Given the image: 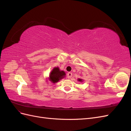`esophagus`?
Here are the masks:
<instances>
[{"label": "esophagus", "instance_id": "34e87169", "mask_svg": "<svg viewBox=\"0 0 131 131\" xmlns=\"http://www.w3.org/2000/svg\"><path fill=\"white\" fill-rule=\"evenodd\" d=\"M72 73H70V72H69L68 74H67V78H68V79H70L71 78H72Z\"/></svg>", "mask_w": 131, "mask_h": 131}]
</instances>
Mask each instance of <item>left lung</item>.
Returning a JSON list of instances; mask_svg holds the SVG:
<instances>
[{
  "label": "left lung",
  "mask_w": 131,
  "mask_h": 131,
  "mask_svg": "<svg viewBox=\"0 0 131 131\" xmlns=\"http://www.w3.org/2000/svg\"><path fill=\"white\" fill-rule=\"evenodd\" d=\"M82 79H78V81H82Z\"/></svg>",
  "instance_id": "1"
}]
</instances>
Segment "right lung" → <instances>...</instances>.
<instances>
[{"label":"right lung","mask_w":131,"mask_h":131,"mask_svg":"<svg viewBox=\"0 0 131 131\" xmlns=\"http://www.w3.org/2000/svg\"><path fill=\"white\" fill-rule=\"evenodd\" d=\"M66 73L63 71L59 70L58 67L54 68L50 74V80L53 83H56L64 77Z\"/></svg>","instance_id":"right-lung-1"}]
</instances>
